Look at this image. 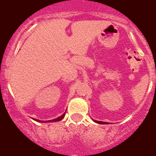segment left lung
Returning <instances> with one entry per match:
<instances>
[{
  "mask_svg": "<svg viewBox=\"0 0 156 156\" xmlns=\"http://www.w3.org/2000/svg\"><path fill=\"white\" fill-rule=\"evenodd\" d=\"M94 121L96 122H98V123H100V124H103V123H105V122H101V121H96V120Z\"/></svg>",
  "mask_w": 156,
  "mask_h": 156,
  "instance_id": "obj_1",
  "label": "left lung"
}]
</instances>
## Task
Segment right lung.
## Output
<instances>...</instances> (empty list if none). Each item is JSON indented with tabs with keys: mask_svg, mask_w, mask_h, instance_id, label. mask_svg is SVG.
Returning <instances> with one entry per match:
<instances>
[{
	"mask_svg": "<svg viewBox=\"0 0 156 156\" xmlns=\"http://www.w3.org/2000/svg\"><path fill=\"white\" fill-rule=\"evenodd\" d=\"M65 114H66V113H64L62 115H61V116L58 117L57 119H52V120H48V121H49V122H57V121H60V120H61V119H62L63 118H64ZM37 121H39V122H44V121H41V120H37Z\"/></svg>",
	"mask_w": 156,
	"mask_h": 156,
	"instance_id": "1",
	"label": "right lung"
}]
</instances>
